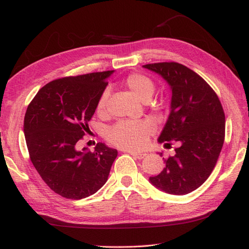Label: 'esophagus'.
I'll return each mask as SVG.
<instances>
[{
    "label": "esophagus",
    "instance_id": "1",
    "mask_svg": "<svg viewBox=\"0 0 249 249\" xmlns=\"http://www.w3.org/2000/svg\"><path fill=\"white\" fill-rule=\"evenodd\" d=\"M130 155H133L134 157L138 158V160H142L146 156V153H138V152H130Z\"/></svg>",
    "mask_w": 249,
    "mask_h": 249
}]
</instances>
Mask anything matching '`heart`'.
<instances>
[{
    "mask_svg": "<svg viewBox=\"0 0 249 249\" xmlns=\"http://www.w3.org/2000/svg\"><path fill=\"white\" fill-rule=\"evenodd\" d=\"M124 86L133 93L137 98L149 100L155 91V84L152 79L142 73H131L126 77ZM109 93L105 91L100 95L96 104V112L103 114L107 109ZM153 125L149 121L129 122L121 121L111 126L106 131V138L116 146L125 150L140 149L146 143L147 137L152 133Z\"/></svg>",
    "mask_w": 249,
    "mask_h": 249,
    "instance_id": "heart-1",
    "label": "heart"
}]
</instances>
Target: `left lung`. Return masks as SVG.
I'll list each match as a JSON object with an SVG mask.
<instances>
[{"label":"left lung","instance_id":"8db88e82","mask_svg":"<svg viewBox=\"0 0 249 249\" xmlns=\"http://www.w3.org/2000/svg\"><path fill=\"white\" fill-rule=\"evenodd\" d=\"M143 67L165 79L172 93L158 142H178L176 154L165 160L166 167L150 182L167 194H189L206 181L217 162L225 140L224 109L214 89L188 67L176 62Z\"/></svg>","mask_w":249,"mask_h":249}]
</instances>
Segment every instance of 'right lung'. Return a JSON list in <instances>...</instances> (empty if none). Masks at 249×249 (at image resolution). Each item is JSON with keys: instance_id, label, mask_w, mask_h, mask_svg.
Masks as SVG:
<instances>
[{"instance_id": "1", "label": "right lung", "mask_w": 249, "mask_h": 249, "mask_svg": "<svg viewBox=\"0 0 249 249\" xmlns=\"http://www.w3.org/2000/svg\"><path fill=\"white\" fill-rule=\"evenodd\" d=\"M112 73L56 79L41 88L26 109L23 130L31 161L44 182L64 198L79 200L96 193L118 156L102 142L93 152L78 149Z\"/></svg>"}]
</instances>
